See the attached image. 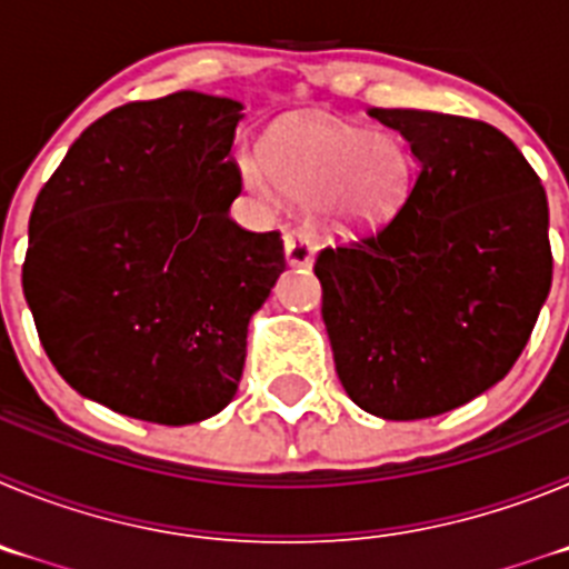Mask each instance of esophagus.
Wrapping results in <instances>:
<instances>
[{
	"label": "esophagus",
	"instance_id": "esophagus-1",
	"mask_svg": "<svg viewBox=\"0 0 569 569\" xmlns=\"http://www.w3.org/2000/svg\"><path fill=\"white\" fill-rule=\"evenodd\" d=\"M284 250H288V261L293 268H310L313 264V253H316V244H313V236L310 230L305 228H290L284 233Z\"/></svg>",
	"mask_w": 569,
	"mask_h": 569
}]
</instances>
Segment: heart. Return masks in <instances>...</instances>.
Wrapping results in <instances>:
<instances>
[{
  "mask_svg": "<svg viewBox=\"0 0 569 569\" xmlns=\"http://www.w3.org/2000/svg\"><path fill=\"white\" fill-rule=\"evenodd\" d=\"M261 162L279 193L296 202L325 196L330 213L347 224L385 219L410 182V153L396 136L325 119L276 128L261 144ZM268 179L244 168L253 193L270 196Z\"/></svg>",
  "mask_w": 569,
  "mask_h": 569,
  "instance_id": "obj_1",
  "label": "heart"
}]
</instances>
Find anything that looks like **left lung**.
<instances>
[{
	"instance_id": "8db88e82",
	"label": "left lung",
	"mask_w": 569,
	"mask_h": 569,
	"mask_svg": "<svg viewBox=\"0 0 569 569\" xmlns=\"http://www.w3.org/2000/svg\"><path fill=\"white\" fill-rule=\"evenodd\" d=\"M416 156L405 202L316 256L321 319L347 396L393 421L430 419L505 379L550 293L539 173L492 124L370 110Z\"/></svg>"
}]
</instances>
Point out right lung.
Segmentation results:
<instances>
[{"label": "right lung", "instance_id": "add662e5", "mask_svg": "<svg viewBox=\"0 0 569 569\" xmlns=\"http://www.w3.org/2000/svg\"><path fill=\"white\" fill-rule=\"evenodd\" d=\"M241 104L179 90L128 102L70 144L28 224L22 290L77 393L193 425L236 396L248 321L284 264L279 230L230 219Z\"/></svg>", "mask_w": 569, "mask_h": 569}]
</instances>
